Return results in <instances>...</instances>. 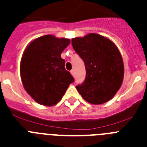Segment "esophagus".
I'll return each mask as SVG.
<instances>
[{"label": "esophagus", "mask_w": 147, "mask_h": 147, "mask_svg": "<svg viewBox=\"0 0 147 147\" xmlns=\"http://www.w3.org/2000/svg\"><path fill=\"white\" fill-rule=\"evenodd\" d=\"M71 74H72L73 76H75V72H74V70H71Z\"/></svg>", "instance_id": "1"}]
</instances>
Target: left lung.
I'll return each instance as SVG.
<instances>
[{"instance_id": "1", "label": "left lung", "mask_w": 147, "mask_h": 147, "mask_svg": "<svg viewBox=\"0 0 147 147\" xmlns=\"http://www.w3.org/2000/svg\"><path fill=\"white\" fill-rule=\"evenodd\" d=\"M72 46L83 60L86 80L76 86L85 100L98 105L113 98L122 85L124 67L116 45L107 38L90 33L71 40Z\"/></svg>"}]
</instances>
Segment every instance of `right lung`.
<instances>
[{
    "mask_svg": "<svg viewBox=\"0 0 147 147\" xmlns=\"http://www.w3.org/2000/svg\"><path fill=\"white\" fill-rule=\"evenodd\" d=\"M70 42L68 38L46 35L33 40L25 50L20 66L21 80L26 91L38 103L53 106L74 82L61 58Z\"/></svg>",
    "mask_w": 147,
    "mask_h": 147,
    "instance_id": "add662e5",
    "label": "right lung"
}]
</instances>
